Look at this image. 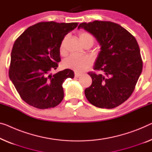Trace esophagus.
Wrapping results in <instances>:
<instances>
[{"mask_svg":"<svg viewBox=\"0 0 152 152\" xmlns=\"http://www.w3.org/2000/svg\"><path fill=\"white\" fill-rule=\"evenodd\" d=\"M74 75H75V77H76V78H78V77H80L81 76V74L78 73V72H75V73H74Z\"/></svg>","mask_w":152,"mask_h":152,"instance_id":"esophagus-1","label":"esophagus"}]
</instances>
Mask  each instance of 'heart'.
<instances>
[{
    "instance_id": "1",
    "label": "heart",
    "mask_w": 152,
    "mask_h": 152,
    "mask_svg": "<svg viewBox=\"0 0 152 152\" xmlns=\"http://www.w3.org/2000/svg\"><path fill=\"white\" fill-rule=\"evenodd\" d=\"M79 37H80L81 42L85 47L87 46H92L95 42L94 36L91 33L87 32V31H80L79 33ZM67 39V36H65L60 44L59 53L61 55H63L66 53L65 46H66ZM93 61L89 56L70 55L63 61L62 64L63 66L65 68L73 69L76 72H81L90 67Z\"/></svg>"
}]
</instances>
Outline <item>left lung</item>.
Segmentation results:
<instances>
[{"mask_svg":"<svg viewBox=\"0 0 152 152\" xmlns=\"http://www.w3.org/2000/svg\"><path fill=\"white\" fill-rule=\"evenodd\" d=\"M78 28L91 33L101 46L94 69L102 74L88 73L92 83L85 90L86 98L96 107H117L130 98L142 72L139 44L132 34L112 22H83Z\"/></svg>","mask_w":152,"mask_h":152,"instance_id":"left-lung-1","label":"left lung"}]
</instances>
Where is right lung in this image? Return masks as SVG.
<instances>
[{
  "instance_id": "1",
  "label": "right lung",
  "mask_w": 152,
  "mask_h": 152,
  "mask_svg": "<svg viewBox=\"0 0 152 152\" xmlns=\"http://www.w3.org/2000/svg\"><path fill=\"white\" fill-rule=\"evenodd\" d=\"M78 22H42L24 31L15 41L11 53L9 76L20 98L39 109L54 108L61 102L63 83L73 78L74 72L65 69L50 74L61 61L59 46Z\"/></svg>"
}]
</instances>
